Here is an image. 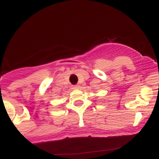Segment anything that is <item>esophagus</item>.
<instances>
[{
    "instance_id": "1",
    "label": "esophagus",
    "mask_w": 159,
    "mask_h": 159,
    "mask_svg": "<svg viewBox=\"0 0 159 159\" xmlns=\"http://www.w3.org/2000/svg\"><path fill=\"white\" fill-rule=\"evenodd\" d=\"M79 88V85H73L72 86V89H75H75H78Z\"/></svg>"
}]
</instances>
